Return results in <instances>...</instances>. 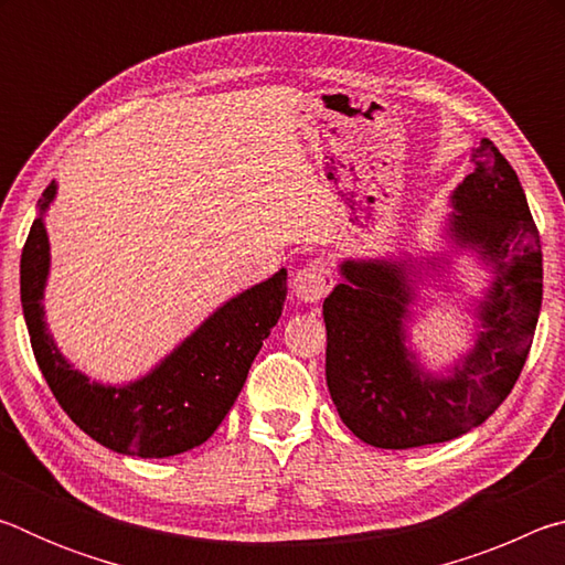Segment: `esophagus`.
I'll return each instance as SVG.
<instances>
[{
    "label": "esophagus",
    "mask_w": 565,
    "mask_h": 565,
    "mask_svg": "<svg viewBox=\"0 0 565 565\" xmlns=\"http://www.w3.org/2000/svg\"><path fill=\"white\" fill-rule=\"evenodd\" d=\"M333 284L337 281H333L331 266L323 259L306 262L294 276V291L306 303H317L321 299H327Z\"/></svg>",
    "instance_id": "1"
}]
</instances>
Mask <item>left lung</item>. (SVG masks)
<instances>
[{
	"label": "left lung",
	"instance_id": "obj_1",
	"mask_svg": "<svg viewBox=\"0 0 565 565\" xmlns=\"http://www.w3.org/2000/svg\"><path fill=\"white\" fill-rule=\"evenodd\" d=\"M454 232L495 264L486 333L456 366L431 381L404 349L408 286L391 264L341 266L347 281L323 301L327 386L339 416L376 448L444 444L481 426L519 381L543 299V256L523 186L491 139L473 151V171L456 189Z\"/></svg>",
	"mask_w": 565,
	"mask_h": 565
}]
</instances>
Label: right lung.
Returning a JSON list of instances; mask_svg holds the SVG:
<instances>
[{"mask_svg": "<svg viewBox=\"0 0 565 565\" xmlns=\"http://www.w3.org/2000/svg\"><path fill=\"white\" fill-rule=\"evenodd\" d=\"M54 199L46 186L42 212ZM50 244L34 218L22 248L19 281L34 359L54 398L76 426L117 454L167 458L202 446L222 424L242 391L264 339L281 317L286 271L222 306L154 374L124 388H104L66 363L44 327L42 289Z\"/></svg>", "mask_w": 565, "mask_h": 565, "instance_id": "obj_1", "label": "right lung"}]
</instances>
